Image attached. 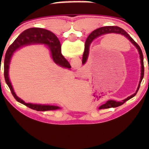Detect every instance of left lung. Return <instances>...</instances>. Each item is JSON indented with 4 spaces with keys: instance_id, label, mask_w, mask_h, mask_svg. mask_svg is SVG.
I'll use <instances>...</instances> for the list:
<instances>
[{
    "instance_id": "obj_1",
    "label": "left lung",
    "mask_w": 149,
    "mask_h": 149,
    "mask_svg": "<svg viewBox=\"0 0 149 149\" xmlns=\"http://www.w3.org/2000/svg\"><path fill=\"white\" fill-rule=\"evenodd\" d=\"M111 33L119 34H121V35L124 36L125 38H127L134 46L136 47V48L138 49V52L139 53V55H140V64H141V73H140V74H140V79L139 81V84H138L137 90L136 91V92L134 93V94H132L130 95V96L127 97V98L124 99L123 100H122L121 102H117L115 100H107V102L105 104L101 105L100 107H99V109H109V108H112V107L114 108V107H119V106L123 104V103H125L126 101L128 100H130V98H132V97L135 96L136 93L138 92V89L140 88V83H141V81L144 77V62H143L144 58H143V55H142L141 49H140V46L138 45L135 41H134L133 38H132L131 36H130L129 34L125 31V30L122 29L121 28L118 27V26H106V27H102V28H98V29H97L96 30H94V31H93L90 34H89V36L87 38L86 41H85V51H84V53H83V60H82L83 64H84L85 63L87 62V58H88V56H89V47H90L91 42H93V40H94L95 38L99 37V36H100L102 35H104V34H111Z\"/></svg>"
}]
</instances>
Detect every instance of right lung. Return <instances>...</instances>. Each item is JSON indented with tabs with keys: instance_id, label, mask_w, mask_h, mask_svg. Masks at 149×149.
I'll return each instance as SVG.
<instances>
[{
	"instance_id": "1",
	"label": "right lung",
	"mask_w": 149,
	"mask_h": 149,
	"mask_svg": "<svg viewBox=\"0 0 149 149\" xmlns=\"http://www.w3.org/2000/svg\"><path fill=\"white\" fill-rule=\"evenodd\" d=\"M34 44H44L46 45L50 51L51 56L56 64L59 65L63 68L70 69L71 66L69 62L67 61L61 53V45L60 40L52 32L43 28H32L26 30L22 34H20L18 37L14 40L6 52L5 60H3L4 64V76L6 83L9 86L10 90L11 91L12 95L15 99L19 102L26 105L30 109L36 110L37 111H54V110L60 109L61 108L57 106L53 105H45L38 104L26 103L23 100L19 98L16 95L13 90L11 81L9 77V65L11 62L12 56L14 53L19 49L23 47L28 45Z\"/></svg>"
}]
</instances>
